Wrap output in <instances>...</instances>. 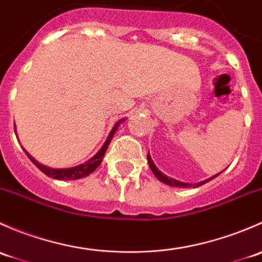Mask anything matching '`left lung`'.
I'll return each mask as SVG.
<instances>
[{
    "instance_id": "8db88e82",
    "label": "left lung",
    "mask_w": 262,
    "mask_h": 262,
    "mask_svg": "<svg viewBox=\"0 0 262 262\" xmlns=\"http://www.w3.org/2000/svg\"><path fill=\"white\" fill-rule=\"evenodd\" d=\"M147 163H149V166H150L151 171L154 172V175H155V177L158 178V179L160 180V182H163L164 184L169 185V187H177V188H191V187H193V188H198V187H201V185L206 184V183L211 182L212 179L217 178L218 175H220L221 172H222V171L218 172V174L213 175V177L208 178V179L202 180V182L195 183V184H190V183H184V182H179V180H177V179H172V178L168 177V175H165V174H164V172H161L158 168H156L155 164H154V161H152V159H151L150 154H147Z\"/></svg>"
}]
</instances>
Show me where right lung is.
<instances>
[{
  "mask_svg": "<svg viewBox=\"0 0 262 262\" xmlns=\"http://www.w3.org/2000/svg\"><path fill=\"white\" fill-rule=\"evenodd\" d=\"M123 121H125V118H122V120H118L117 122L115 123V126L112 127L111 132L108 134V137H107V140L104 141V144L102 145L101 149L97 151L96 155L92 156L90 160H87L85 163L79 164V165H77V166H73V168H66V169L49 168V166L42 165V164H40L39 161L35 160L30 154L28 152V151L24 149V147L23 149H24V151H25L26 155L29 156V159H30L32 163L36 165V168H39L40 170L44 172L45 175H48L49 178H53V179H58V180H77V179H80V178L88 177L91 172H93L97 168H98L99 164H101L102 160H103L104 152H106L107 149H108V145H110V142H111L113 135L116 134L118 126H120ZM15 134H16V130H15Z\"/></svg>",
  "mask_w": 262,
  "mask_h": 262,
  "instance_id": "1",
  "label": "right lung"
}]
</instances>
